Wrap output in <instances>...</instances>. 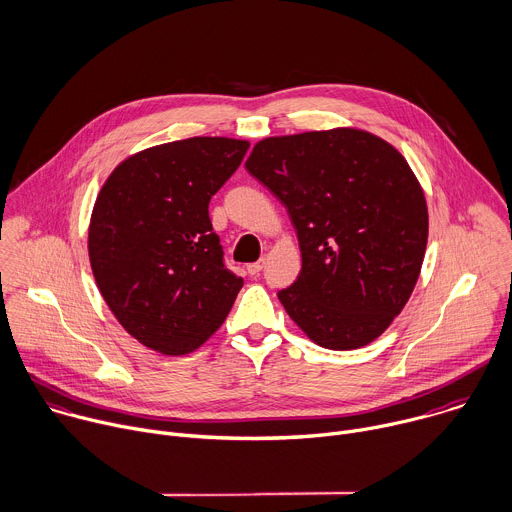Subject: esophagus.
<instances>
[{"mask_svg":"<svg viewBox=\"0 0 512 512\" xmlns=\"http://www.w3.org/2000/svg\"><path fill=\"white\" fill-rule=\"evenodd\" d=\"M264 262H266L264 258H262V260H258V262H252V264H248V266H246V270L254 276V274H258V272L264 268Z\"/></svg>","mask_w":512,"mask_h":512,"instance_id":"34e87169","label":"esophagus"}]
</instances>
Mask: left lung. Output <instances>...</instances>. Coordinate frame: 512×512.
Segmentation results:
<instances>
[{
  "label": "left lung",
  "mask_w": 512,
  "mask_h": 512,
  "mask_svg": "<svg viewBox=\"0 0 512 512\" xmlns=\"http://www.w3.org/2000/svg\"><path fill=\"white\" fill-rule=\"evenodd\" d=\"M246 169L288 210L302 268L278 292L288 317L333 351L375 341L403 311L428 244V203L405 157L355 127L266 137Z\"/></svg>",
  "instance_id": "8db88e82"
}]
</instances>
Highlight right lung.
<instances>
[{
    "instance_id": "obj_1",
    "label": "right lung",
    "mask_w": 512,
    "mask_h": 512,
    "mask_svg": "<svg viewBox=\"0 0 512 512\" xmlns=\"http://www.w3.org/2000/svg\"><path fill=\"white\" fill-rule=\"evenodd\" d=\"M250 143L191 137L143 149L102 183L88 224L96 286L121 327L161 355H187L226 321L244 284L222 260L212 195Z\"/></svg>"
}]
</instances>
